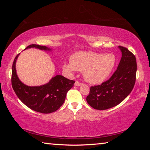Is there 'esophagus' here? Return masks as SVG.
I'll return each instance as SVG.
<instances>
[{
  "mask_svg": "<svg viewBox=\"0 0 150 150\" xmlns=\"http://www.w3.org/2000/svg\"><path fill=\"white\" fill-rule=\"evenodd\" d=\"M81 85H82V83H79V81H76L75 83V86H76V87H79V86H81Z\"/></svg>",
  "mask_w": 150,
  "mask_h": 150,
  "instance_id": "esophagus-1",
  "label": "esophagus"
}]
</instances>
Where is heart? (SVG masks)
I'll list each match as a JSON object with an SVG mask.
<instances>
[{
  "mask_svg": "<svg viewBox=\"0 0 150 150\" xmlns=\"http://www.w3.org/2000/svg\"><path fill=\"white\" fill-rule=\"evenodd\" d=\"M70 61L63 65V69L66 72L73 74L77 70L83 71L86 81L98 85L110 76L115 67L116 59L112 54L78 52L71 56Z\"/></svg>",
  "mask_w": 150,
  "mask_h": 150,
  "instance_id": "1",
  "label": "heart"
}]
</instances>
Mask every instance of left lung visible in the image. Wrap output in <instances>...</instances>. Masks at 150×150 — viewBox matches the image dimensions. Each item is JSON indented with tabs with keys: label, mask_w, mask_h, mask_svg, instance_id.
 I'll use <instances>...</instances> for the list:
<instances>
[{
	"label": "left lung",
	"mask_w": 150,
	"mask_h": 150,
	"mask_svg": "<svg viewBox=\"0 0 150 150\" xmlns=\"http://www.w3.org/2000/svg\"><path fill=\"white\" fill-rule=\"evenodd\" d=\"M122 53L116 71L100 85L91 87L87 102L96 110L114 107L125 99L132 91L136 81V59L127 48L118 46Z\"/></svg>",
	"instance_id": "8db88e82"
}]
</instances>
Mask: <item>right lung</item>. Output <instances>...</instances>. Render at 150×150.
<instances>
[{
    "instance_id": "right-lung-1",
    "label": "right lung",
    "mask_w": 150,
    "mask_h": 150,
    "mask_svg": "<svg viewBox=\"0 0 150 150\" xmlns=\"http://www.w3.org/2000/svg\"><path fill=\"white\" fill-rule=\"evenodd\" d=\"M30 48L46 52L52 51V48L36 44L30 45L25 50ZM19 55H16L12 64V86L16 95L25 105L38 112L48 114L56 111L64 103L67 93L73 87L75 81L57 75L44 85H25L20 80L16 73V63Z\"/></svg>"
}]
</instances>
